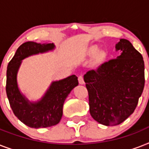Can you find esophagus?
<instances>
[{"mask_svg":"<svg viewBox=\"0 0 149 149\" xmlns=\"http://www.w3.org/2000/svg\"><path fill=\"white\" fill-rule=\"evenodd\" d=\"M78 81H79V84H81V85H83V84H84V77H82V76H79V77H78Z\"/></svg>","mask_w":149,"mask_h":149,"instance_id":"obj_1","label":"esophagus"}]
</instances>
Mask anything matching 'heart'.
Returning a JSON list of instances; mask_svg holds the SVG:
<instances>
[{
    "mask_svg": "<svg viewBox=\"0 0 149 149\" xmlns=\"http://www.w3.org/2000/svg\"><path fill=\"white\" fill-rule=\"evenodd\" d=\"M93 56V58L91 62V67L93 70H98L104 65L106 62L108 54L105 50H99L98 46L93 45L89 46L84 51V57H91Z\"/></svg>",
    "mask_w": 149,
    "mask_h": 149,
    "instance_id": "obj_1",
    "label": "heart"
}]
</instances>
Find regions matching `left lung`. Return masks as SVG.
<instances>
[{
    "label": "left lung",
    "instance_id": "8db88e82",
    "mask_svg": "<svg viewBox=\"0 0 149 149\" xmlns=\"http://www.w3.org/2000/svg\"><path fill=\"white\" fill-rule=\"evenodd\" d=\"M121 53L84 75L90 113L106 126L120 125L136 108L145 86L143 57L127 39L116 44Z\"/></svg>",
    "mask_w": 149,
    "mask_h": 149
}]
</instances>
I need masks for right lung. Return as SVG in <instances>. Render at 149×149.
I'll return each mask as SVG.
<instances>
[{
	"mask_svg": "<svg viewBox=\"0 0 149 149\" xmlns=\"http://www.w3.org/2000/svg\"><path fill=\"white\" fill-rule=\"evenodd\" d=\"M55 49L53 43L27 42L21 45L7 68L6 93L15 115L24 125L33 128L48 127L57 125L63 116V107L67 96L78 85L77 76L72 75L52 82L45 95L39 100L31 102L17 86V74L22 61L32 55Z\"/></svg>",
	"mask_w": 149,
	"mask_h": 149,
	"instance_id": "right-lung-1",
	"label": "right lung"
}]
</instances>
